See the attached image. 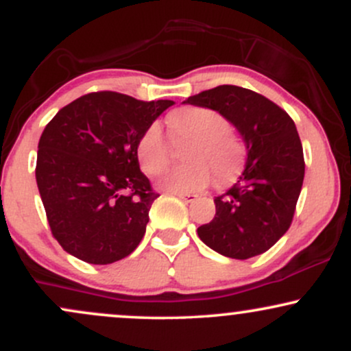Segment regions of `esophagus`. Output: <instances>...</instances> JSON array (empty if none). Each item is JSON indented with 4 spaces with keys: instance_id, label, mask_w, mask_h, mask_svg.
<instances>
[{
    "instance_id": "1",
    "label": "esophagus",
    "mask_w": 351,
    "mask_h": 351,
    "mask_svg": "<svg viewBox=\"0 0 351 351\" xmlns=\"http://www.w3.org/2000/svg\"><path fill=\"white\" fill-rule=\"evenodd\" d=\"M175 195L178 196L180 199L186 201V203H191V201H195L196 198H198V196H196V195H193V193H175Z\"/></svg>"
}]
</instances>
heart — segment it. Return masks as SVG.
Here are the masks:
<instances>
[{
  "mask_svg": "<svg viewBox=\"0 0 351 351\" xmlns=\"http://www.w3.org/2000/svg\"><path fill=\"white\" fill-rule=\"evenodd\" d=\"M173 138L191 140L184 152L188 163L171 168L160 180L168 193H195L208 186L215 171L219 184L231 183L244 165V147L228 130L223 115L206 107H183L173 110L167 119ZM136 156L142 168L158 175L170 162V145L160 123L145 128L136 143Z\"/></svg>",
  "mask_w": 351,
  "mask_h": 351,
  "instance_id": "heart-1",
  "label": "heart"
}]
</instances>
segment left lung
<instances>
[{"label": "left lung", "instance_id": "left-lung-1", "mask_svg": "<svg viewBox=\"0 0 351 351\" xmlns=\"http://www.w3.org/2000/svg\"><path fill=\"white\" fill-rule=\"evenodd\" d=\"M183 104L219 112L247 152L243 175L216 196V215L198 228L199 239L231 259L259 256L291 228L300 196L305 163L295 123L272 100L237 86H217Z\"/></svg>", "mask_w": 351, "mask_h": 351}]
</instances>
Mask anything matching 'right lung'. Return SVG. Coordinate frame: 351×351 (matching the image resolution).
I'll list each match as a JSON object with an SVG mask.
<instances>
[{
    "instance_id": "right-lung-1",
    "label": "right lung",
    "mask_w": 351,
    "mask_h": 351,
    "mask_svg": "<svg viewBox=\"0 0 351 351\" xmlns=\"http://www.w3.org/2000/svg\"><path fill=\"white\" fill-rule=\"evenodd\" d=\"M173 104L92 92L46 125L36 181L52 236L64 251L99 265L135 251L158 198L140 171L136 143Z\"/></svg>"
}]
</instances>
